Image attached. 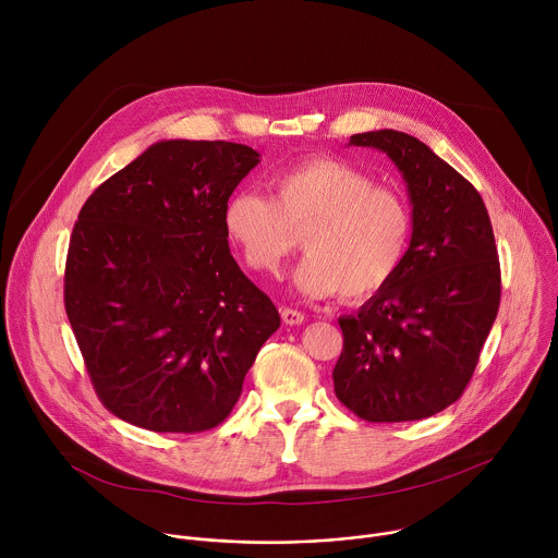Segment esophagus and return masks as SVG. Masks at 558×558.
Instances as JSON below:
<instances>
[{"instance_id": "1", "label": "esophagus", "mask_w": 558, "mask_h": 558, "mask_svg": "<svg viewBox=\"0 0 558 558\" xmlns=\"http://www.w3.org/2000/svg\"><path fill=\"white\" fill-rule=\"evenodd\" d=\"M280 315H282V323L289 325V327H295V325L304 323V313L295 311V308H282Z\"/></svg>"}]
</instances>
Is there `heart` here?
I'll return each mask as SVG.
<instances>
[{
    "mask_svg": "<svg viewBox=\"0 0 558 558\" xmlns=\"http://www.w3.org/2000/svg\"><path fill=\"white\" fill-rule=\"evenodd\" d=\"M271 190L274 198L238 190L222 207L229 243L252 271L276 276L295 247V233H302L306 256L293 282L306 298L340 291L344 300H364L400 271L413 220L397 192L325 156L278 172Z\"/></svg>",
    "mask_w": 558,
    "mask_h": 558,
    "instance_id": "1",
    "label": "heart"
}]
</instances>
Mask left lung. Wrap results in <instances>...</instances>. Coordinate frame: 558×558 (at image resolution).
<instances>
[{
    "mask_svg": "<svg viewBox=\"0 0 558 558\" xmlns=\"http://www.w3.org/2000/svg\"><path fill=\"white\" fill-rule=\"evenodd\" d=\"M349 145L384 151L400 170L413 233L395 278L342 315L338 400L366 422L426 420L459 400L495 325L501 271L488 209L420 138L375 130Z\"/></svg>",
    "mask_w": 558,
    "mask_h": 558,
    "instance_id": "obj_1",
    "label": "left lung"
}]
</instances>
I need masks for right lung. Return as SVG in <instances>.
Listing matches in <instances>:
<instances>
[{"instance_id": "add662e5", "label": "right lung", "mask_w": 558, "mask_h": 558, "mask_svg": "<svg viewBox=\"0 0 558 558\" xmlns=\"http://www.w3.org/2000/svg\"><path fill=\"white\" fill-rule=\"evenodd\" d=\"M260 154L158 141L99 185L70 235L63 300L104 407L154 433H201L235 407L274 302L229 254L225 201Z\"/></svg>"}]
</instances>
